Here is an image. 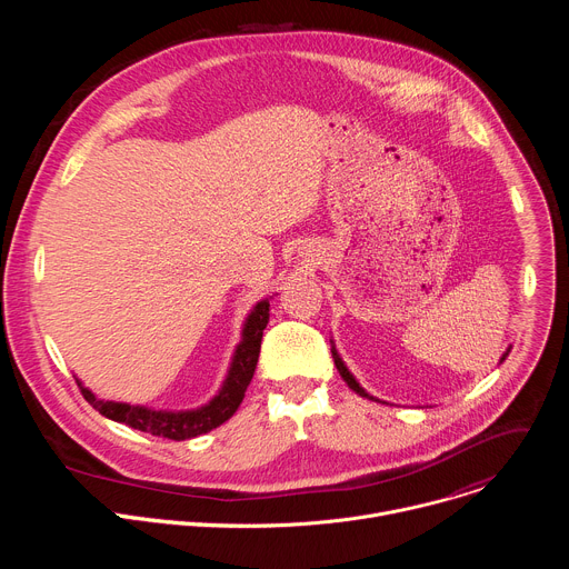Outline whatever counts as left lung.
<instances>
[{"mask_svg":"<svg viewBox=\"0 0 569 569\" xmlns=\"http://www.w3.org/2000/svg\"><path fill=\"white\" fill-rule=\"evenodd\" d=\"M509 351H511V347L502 353V358H500V362H505L507 360V356H509ZM331 353H333V360H336V367H338V371H340V376L345 378V382L356 391V393H360V396H365V398H369V400H378V398H373V396H369L362 387H360V382L353 378V373L347 369V365L342 362V358H340V353L336 351V345H333V340H331Z\"/></svg>","mask_w":569,"mask_h":569,"instance_id":"left-lung-1","label":"left lung"}]
</instances>
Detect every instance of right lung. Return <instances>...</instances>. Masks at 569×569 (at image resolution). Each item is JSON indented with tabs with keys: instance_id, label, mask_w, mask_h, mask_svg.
<instances>
[{
	"instance_id": "add662e5",
	"label": "right lung",
	"mask_w": 569,
	"mask_h": 569,
	"mask_svg": "<svg viewBox=\"0 0 569 569\" xmlns=\"http://www.w3.org/2000/svg\"><path fill=\"white\" fill-rule=\"evenodd\" d=\"M270 299L272 297L261 299L248 315L246 323H242V336L233 351V358L220 391L198 410L169 412V410H150V408H143V405L103 400V398H97V393H92L88 387H83V382L78 378L76 382L92 408L110 421L126 423L132 430H141L152 437H164L173 441L200 437L222 426L224 421H229L238 410L242 398H246V389L252 382V376L259 362L263 329L268 327V319H270Z\"/></svg>"
}]
</instances>
